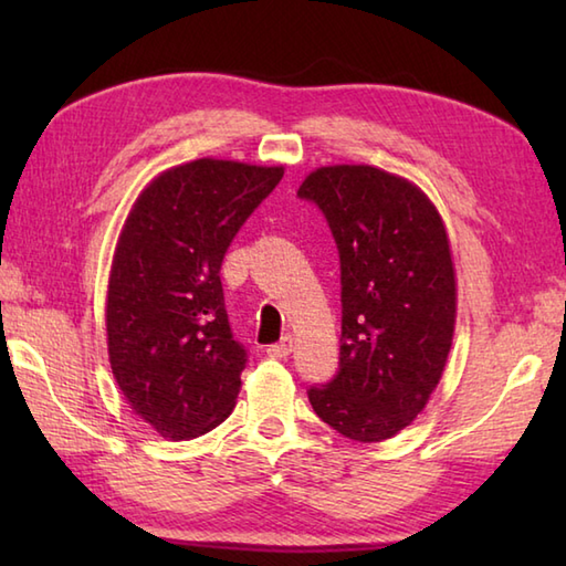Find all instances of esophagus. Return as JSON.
<instances>
[{"mask_svg":"<svg viewBox=\"0 0 566 566\" xmlns=\"http://www.w3.org/2000/svg\"><path fill=\"white\" fill-rule=\"evenodd\" d=\"M292 347H294V338H292V335H284L280 343H274V345L268 347V355L282 359V357H286V355L292 353Z\"/></svg>","mask_w":566,"mask_h":566,"instance_id":"34e87169","label":"esophagus"}]
</instances>
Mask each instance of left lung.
<instances>
[{
  "mask_svg": "<svg viewBox=\"0 0 566 566\" xmlns=\"http://www.w3.org/2000/svg\"><path fill=\"white\" fill-rule=\"evenodd\" d=\"M298 197L326 213L340 250V371L308 389L316 416L357 442L399 436L440 384L457 321L448 228L411 179L323 165Z\"/></svg>",
  "mask_w": 566,
  "mask_h": 566,
  "instance_id": "left-lung-1",
  "label": "left lung"
}]
</instances>
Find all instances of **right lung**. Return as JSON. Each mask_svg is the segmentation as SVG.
I'll list each match as a JSON object with an SVG mask.
<instances>
[{
	"label": "right lung",
	"instance_id": "add662e5",
	"mask_svg": "<svg viewBox=\"0 0 566 566\" xmlns=\"http://www.w3.org/2000/svg\"><path fill=\"white\" fill-rule=\"evenodd\" d=\"M282 165L199 158L153 177L116 240L106 350L118 391L165 440H191L235 408L243 345L228 326L221 262L280 185Z\"/></svg>",
	"mask_w": 566,
	"mask_h": 566
}]
</instances>
